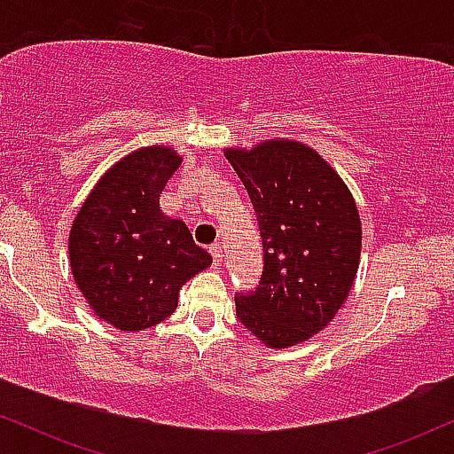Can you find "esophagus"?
Masks as SVG:
<instances>
[{
	"mask_svg": "<svg viewBox=\"0 0 454 454\" xmlns=\"http://www.w3.org/2000/svg\"><path fill=\"white\" fill-rule=\"evenodd\" d=\"M209 254L213 256V264H215V267H220V264H222V245L213 243L209 247Z\"/></svg>",
	"mask_w": 454,
	"mask_h": 454,
	"instance_id": "34e87169",
	"label": "esophagus"
}]
</instances>
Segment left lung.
<instances>
[{"label": "left lung", "mask_w": 454, "mask_h": 454, "mask_svg": "<svg viewBox=\"0 0 454 454\" xmlns=\"http://www.w3.org/2000/svg\"><path fill=\"white\" fill-rule=\"evenodd\" d=\"M226 158L252 200L264 269L234 294L239 322L270 348H288L335 317L361 258V220L348 187L314 149L267 140Z\"/></svg>", "instance_id": "left-lung-1"}]
</instances>
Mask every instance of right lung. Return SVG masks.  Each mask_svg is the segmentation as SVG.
<instances>
[{"instance_id":"1","label":"right lung","mask_w":454,"mask_h":454,"mask_svg":"<svg viewBox=\"0 0 454 454\" xmlns=\"http://www.w3.org/2000/svg\"><path fill=\"white\" fill-rule=\"evenodd\" d=\"M168 147L134 151L113 166L70 231L72 275L96 316L121 331H145L176 309L181 286L213 262L181 220L160 209L179 168Z\"/></svg>"}]
</instances>
